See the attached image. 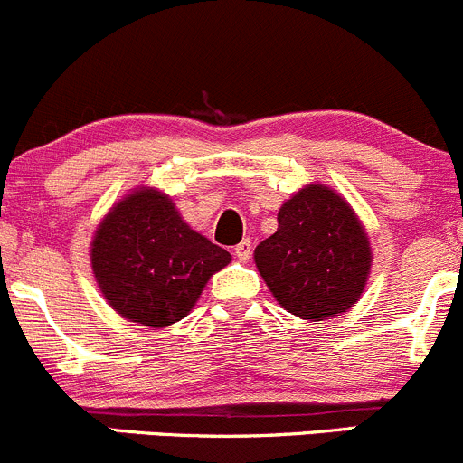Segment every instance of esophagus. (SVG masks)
Here are the masks:
<instances>
[{
	"label": "esophagus",
	"instance_id": "obj_1",
	"mask_svg": "<svg viewBox=\"0 0 463 463\" xmlns=\"http://www.w3.org/2000/svg\"><path fill=\"white\" fill-rule=\"evenodd\" d=\"M233 254H236V259L241 260V263H245V260L250 259V254H251V242L247 241V238H245V241H241L236 247H233Z\"/></svg>",
	"mask_w": 463,
	"mask_h": 463
}]
</instances>
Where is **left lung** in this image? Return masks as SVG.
Wrapping results in <instances>:
<instances>
[{"label": "left lung", "instance_id": "obj_1", "mask_svg": "<svg viewBox=\"0 0 463 463\" xmlns=\"http://www.w3.org/2000/svg\"><path fill=\"white\" fill-rule=\"evenodd\" d=\"M279 227L254 250L274 299L301 319L346 313L372 269L367 232L340 194L324 184L297 191L279 209Z\"/></svg>", "mask_w": 463, "mask_h": 463}]
</instances>
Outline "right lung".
I'll use <instances>...</instances> for the list:
<instances>
[{"instance_id": "add662e5", "label": "right lung", "mask_w": 463, "mask_h": 463, "mask_svg": "<svg viewBox=\"0 0 463 463\" xmlns=\"http://www.w3.org/2000/svg\"><path fill=\"white\" fill-rule=\"evenodd\" d=\"M90 259L100 292L121 317L164 328L189 315L232 254L191 230L166 194L141 186L100 221Z\"/></svg>"}]
</instances>
